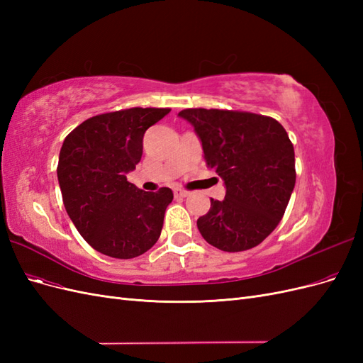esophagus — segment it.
<instances>
[{"instance_id":"34e87169","label":"esophagus","mask_w":363,"mask_h":363,"mask_svg":"<svg viewBox=\"0 0 363 363\" xmlns=\"http://www.w3.org/2000/svg\"><path fill=\"white\" fill-rule=\"evenodd\" d=\"M174 194H175V196H188L191 192L186 191V189H182V188H177L174 191Z\"/></svg>"}]
</instances>
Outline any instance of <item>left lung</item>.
I'll use <instances>...</instances> for the list:
<instances>
[{
    "mask_svg": "<svg viewBox=\"0 0 363 363\" xmlns=\"http://www.w3.org/2000/svg\"><path fill=\"white\" fill-rule=\"evenodd\" d=\"M179 116L194 125L207 168L225 184V199H212L196 221L201 236L228 252L259 245L279 225L295 186L286 130L274 118L239 111L184 108Z\"/></svg>",
    "mask_w": 363,
    "mask_h": 363,
    "instance_id": "8db88e82",
    "label": "left lung"
}]
</instances>
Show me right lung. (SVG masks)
<instances>
[{"instance_id": "right-lung-1", "label": "right lung", "mask_w": 363, "mask_h": 363, "mask_svg": "<svg viewBox=\"0 0 363 363\" xmlns=\"http://www.w3.org/2000/svg\"><path fill=\"white\" fill-rule=\"evenodd\" d=\"M171 108L131 107L86 119L65 138L57 177L65 208L94 250L133 259L157 242L174 195L127 182L142 157V140Z\"/></svg>"}]
</instances>
